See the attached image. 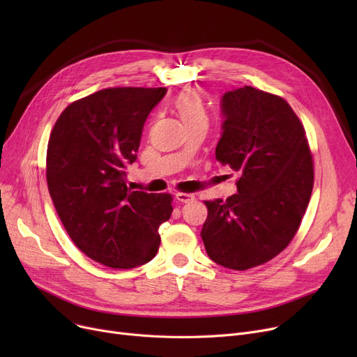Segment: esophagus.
<instances>
[{
	"label": "esophagus",
	"instance_id": "esophagus-1",
	"mask_svg": "<svg viewBox=\"0 0 357 357\" xmlns=\"http://www.w3.org/2000/svg\"><path fill=\"white\" fill-rule=\"evenodd\" d=\"M175 198L179 201V202H191L195 199L194 194H186V192H178L175 195Z\"/></svg>",
	"mask_w": 357,
	"mask_h": 357
}]
</instances>
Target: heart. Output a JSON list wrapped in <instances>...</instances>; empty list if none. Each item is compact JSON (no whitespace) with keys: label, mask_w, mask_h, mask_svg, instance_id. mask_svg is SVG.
<instances>
[{"label":"heart","mask_w":357,"mask_h":357,"mask_svg":"<svg viewBox=\"0 0 357 357\" xmlns=\"http://www.w3.org/2000/svg\"><path fill=\"white\" fill-rule=\"evenodd\" d=\"M175 109L181 121L191 130L195 127H208V114L201 97L194 91H185L175 100Z\"/></svg>","instance_id":"b5f03b06"}]
</instances>
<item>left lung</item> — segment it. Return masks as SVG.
<instances>
[{
  "label": "left lung",
  "mask_w": 357,
  "mask_h": 357,
  "mask_svg": "<svg viewBox=\"0 0 357 357\" xmlns=\"http://www.w3.org/2000/svg\"><path fill=\"white\" fill-rule=\"evenodd\" d=\"M221 116L215 159L240 178L237 194L205 201L201 237L215 264L246 271L279 255L298 231L312 192V156L301 121L273 93L229 91Z\"/></svg>",
  "instance_id": "1"
}]
</instances>
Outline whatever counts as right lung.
Here are the masks:
<instances>
[{
	"instance_id": "right-lung-1",
	"label": "right lung",
	"mask_w": 357,
	"mask_h": 357,
	"mask_svg": "<svg viewBox=\"0 0 357 357\" xmlns=\"http://www.w3.org/2000/svg\"><path fill=\"white\" fill-rule=\"evenodd\" d=\"M166 88H107L68 105L47 144L46 179L54 208L77 248L108 268L152 260L172 197L127 188L147 116Z\"/></svg>"
}]
</instances>
